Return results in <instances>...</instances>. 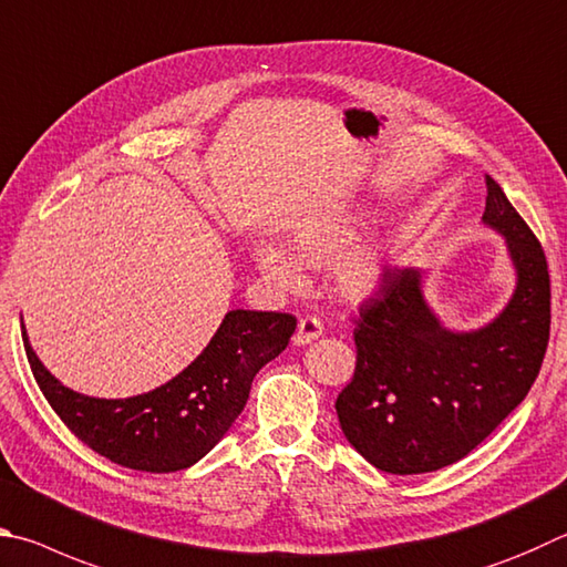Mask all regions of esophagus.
<instances>
[{
    "label": "esophagus",
    "instance_id": "obj_1",
    "mask_svg": "<svg viewBox=\"0 0 567 567\" xmlns=\"http://www.w3.org/2000/svg\"><path fill=\"white\" fill-rule=\"evenodd\" d=\"M323 336V323L321 319H316V316H303L296 326V333H293V343L296 346H303V343H311Z\"/></svg>",
    "mask_w": 567,
    "mask_h": 567
}]
</instances>
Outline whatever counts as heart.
Masks as SVG:
<instances>
[{
  "label": "heart",
  "mask_w": 567,
  "mask_h": 567,
  "mask_svg": "<svg viewBox=\"0 0 567 567\" xmlns=\"http://www.w3.org/2000/svg\"><path fill=\"white\" fill-rule=\"evenodd\" d=\"M355 236H359V224H355V218H323V221L309 224L303 226L301 231H296L291 238V248L303 264L329 266L355 241ZM254 258L258 268H261V274L274 286H278V289H296V286L301 284L299 266H296L281 248L261 244L256 246ZM379 278L381 261L379 256L369 251V248L346 254L333 268L336 291L349 301H361L365 296H371L375 286H379Z\"/></svg>",
  "instance_id": "1"
}]
</instances>
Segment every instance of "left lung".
Segmentation results:
<instances>
[{
  "label": "left lung",
  "mask_w": 567,
  "mask_h": 567,
  "mask_svg": "<svg viewBox=\"0 0 567 567\" xmlns=\"http://www.w3.org/2000/svg\"><path fill=\"white\" fill-rule=\"evenodd\" d=\"M483 221L505 236L518 289L498 319L445 331L415 268H385L353 323V379L336 399L346 439L393 475L445 468L483 443L538 379L550 339V276L543 246L485 176Z\"/></svg>",
  "instance_id": "left-lung-1"
}]
</instances>
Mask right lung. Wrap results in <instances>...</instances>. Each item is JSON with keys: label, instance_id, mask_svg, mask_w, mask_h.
<instances>
[{"label": "right lung", "instance_id": "1", "mask_svg": "<svg viewBox=\"0 0 567 567\" xmlns=\"http://www.w3.org/2000/svg\"><path fill=\"white\" fill-rule=\"evenodd\" d=\"M296 329L281 311H228L204 353L182 373L134 399H89L64 389L22 331L34 381L62 423L94 453L142 473L194 465L231 429L248 401L254 375L276 359Z\"/></svg>", "mask_w": 567, "mask_h": 567}]
</instances>
